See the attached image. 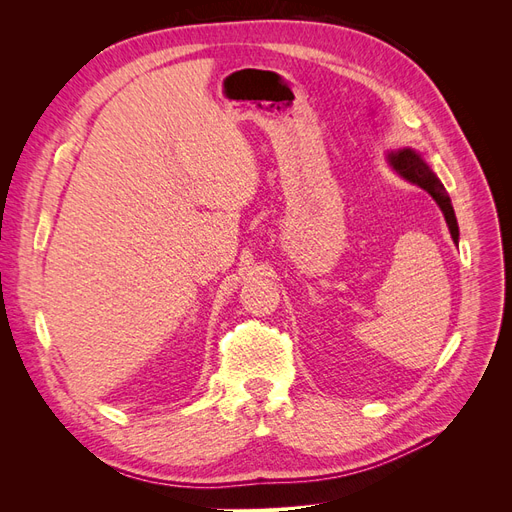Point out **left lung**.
<instances>
[{
  "label": "left lung",
  "instance_id": "left-lung-1",
  "mask_svg": "<svg viewBox=\"0 0 512 512\" xmlns=\"http://www.w3.org/2000/svg\"><path fill=\"white\" fill-rule=\"evenodd\" d=\"M386 160H389L391 168L395 170L397 175H401L406 181L418 185V188H423L425 192L431 194V198L436 200L438 207L444 213V220H446L448 230H451L453 241L459 243V226H457V218H455V209L451 205V198H448L438 175L433 173L431 166L421 158V153H416L410 147H404V149L391 151L389 156H386Z\"/></svg>",
  "mask_w": 512,
  "mask_h": 512
}]
</instances>
